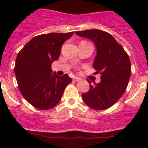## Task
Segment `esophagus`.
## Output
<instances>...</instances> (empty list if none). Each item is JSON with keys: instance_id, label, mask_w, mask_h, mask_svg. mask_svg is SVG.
<instances>
[{"instance_id": "1", "label": "esophagus", "mask_w": 148, "mask_h": 148, "mask_svg": "<svg viewBox=\"0 0 148 148\" xmlns=\"http://www.w3.org/2000/svg\"><path fill=\"white\" fill-rule=\"evenodd\" d=\"M73 80L75 81V82H80L82 80V78H78V77H75V78H73Z\"/></svg>"}]
</instances>
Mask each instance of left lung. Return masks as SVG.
I'll list each match as a JSON object with an SVG mask.
<instances>
[{
  "label": "left lung",
  "mask_w": 148,
  "mask_h": 148,
  "mask_svg": "<svg viewBox=\"0 0 148 148\" xmlns=\"http://www.w3.org/2000/svg\"><path fill=\"white\" fill-rule=\"evenodd\" d=\"M75 34L95 44L97 52L93 68L96 70L95 74H101L99 84H92L87 79L90 90L82 93V99L93 110L108 109L122 96L127 87L131 75L129 56L110 34L102 30L78 31Z\"/></svg>",
  "instance_id": "1"
}]
</instances>
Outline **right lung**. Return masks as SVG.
<instances>
[{"mask_svg": "<svg viewBox=\"0 0 148 148\" xmlns=\"http://www.w3.org/2000/svg\"><path fill=\"white\" fill-rule=\"evenodd\" d=\"M74 32L49 33L35 36L18 53L15 74L23 98L33 107L49 110L58 104L72 78L58 76L51 65L58 60L61 46Z\"/></svg>", "mask_w": 148, "mask_h": 148, "instance_id": "right-lung-1", "label": "right lung"}]
</instances>
